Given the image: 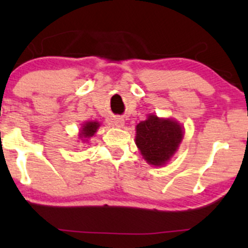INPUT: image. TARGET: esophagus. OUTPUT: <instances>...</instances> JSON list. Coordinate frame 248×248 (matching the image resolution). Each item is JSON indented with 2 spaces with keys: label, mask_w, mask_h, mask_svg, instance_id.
Masks as SVG:
<instances>
[{
  "label": "esophagus",
  "mask_w": 248,
  "mask_h": 248,
  "mask_svg": "<svg viewBox=\"0 0 248 248\" xmlns=\"http://www.w3.org/2000/svg\"><path fill=\"white\" fill-rule=\"evenodd\" d=\"M113 124H114L116 127L121 128V127H124V120L121 118V116H114V119H113Z\"/></svg>",
  "instance_id": "34e87169"
}]
</instances>
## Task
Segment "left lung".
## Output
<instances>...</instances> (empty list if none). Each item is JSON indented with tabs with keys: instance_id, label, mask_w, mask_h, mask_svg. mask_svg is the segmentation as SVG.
Here are the masks:
<instances>
[{
	"instance_id": "1",
	"label": "left lung",
	"mask_w": 248,
	"mask_h": 248,
	"mask_svg": "<svg viewBox=\"0 0 248 248\" xmlns=\"http://www.w3.org/2000/svg\"><path fill=\"white\" fill-rule=\"evenodd\" d=\"M183 139L177 122L150 115L136 126V146L149 164L163 166L173 155Z\"/></svg>"
}]
</instances>
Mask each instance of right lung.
<instances>
[{
  "label": "right lung",
  "instance_id": "right-lung-1",
  "mask_svg": "<svg viewBox=\"0 0 248 248\" xmlns=\"http://www.w3.org/2000/svg\"><path fill=\"white\" fill-rule=\"evenodd\" d=\"M99 126H100V124H99L98 122H87V124H85L80 134L81 140L82 139H87L94 135V133L96 132V129H98Z\"/></svg>",
  "mask_w": 248,
  "mask_h": 248
}]
</instances>
